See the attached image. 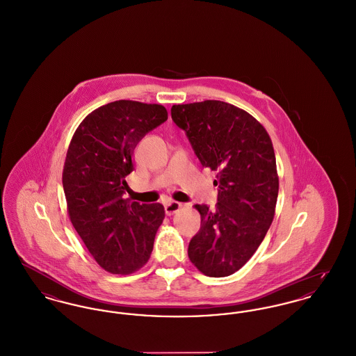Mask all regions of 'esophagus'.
Masks as SVG:
<instances>
[{"mask_svg": "<svg viewBox=\"0 0 356 356\" xmlns=\"http://www.w3.org/2000/svg\"><path fill=\"white\" fill-rule=\"evenodd\" d=\"M181 207H183V204L181 203H177V202H170V203H167L164 205V209H165V213H167L168 216H170V215L176 213Z\"/></svg>", "mask_w": 356, "mask_h": 356, "instance_id": "34e87169", "label": "esophagus"}]
</instances>
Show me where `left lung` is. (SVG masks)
<instances>
[{
  "label": "left lung",
  "instance_id": "8db88e82",
  "mask_svg": "<svg viewBox=\"0 0 356 356\" xmlns=\"http://www.w3.org/2000/svg\"><path fill=\"white\" fill-rule=\"evenodd\" d=\"M170 115L202 165L218 172L216 209L195 205L202 224L189 241V260L207 276H229L252 257L273 220L279 177L271 138L228 102L173 105Z\"/></svg>",
  "mask_w": 356,
  "mask_h": 356
}]
</instances>
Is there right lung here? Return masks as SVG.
Segmentation results:
<instances>
[{"instance_id":"add662e5","label":"right lung","mask_w":356,"mask_h":356,"mask_svg":"<svg viewBox=\"0 0 356 356\" xmlns=\"http://www.w3.org/2000/svg\"><path fill=\"white\" fill-rule=\"evenodd\" d=\"M167 119L163 105L119 100L89 113L72 137L63 170L69 218L105 271L129 275L152 254L164 207L122 195L136 145Z\"/></svg>"}]
</instances>
